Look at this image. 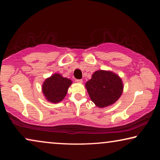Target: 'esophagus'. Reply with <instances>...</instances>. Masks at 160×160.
<instances>
[{"mask_svg":"<svg viewBox=\"0 0 160 160\" xmlns=\"http://www.w3.org/2000/svg\"><path fill=\"white\" fill-rule=\"evenodd\" d=\"M76 82L78 83H82L83 80L82 79H80V80H76Z\"/></svg>","mask_w":160,"mask_h":160,"instance_id":"34e87169","label":"esophagus"}]
</instances>
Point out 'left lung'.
<instances>
[{
	"label": "left lung",
	"instance_id": "obj_1",
	"mask_svg": "<svg viewBox=\"0 0 160 160\" xmlns=\"http://www.w3.org/2000/svg\"><path fill=\"white\" fill-rule=\"evenodd\" d=\"M85 88L94 104L100 108L110 106L121 96L123 85L121 78L112 71L97 70L85 84Z\"/></svg>",
	"mask_w": 160,
	"mask_h": 160
}]
</instances>
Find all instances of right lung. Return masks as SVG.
<instances>
[{"label":"right lung","mask_w":160,"mask_h":160,"mask_svg":"<svg viewBox=\"0 0 160 160\" xmlns=\"http://www.w3.org/2000/svg\"><path fill=\"white\" fill-rule=\"evenodd\" d=\"M71 84L72 81L70 79L55 73L45 80L42 85V92L48 102L58 103L66 97Z\"/></svg>","instance_id":"right-lung-1"}]
</instances>
